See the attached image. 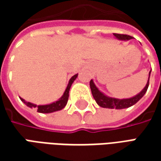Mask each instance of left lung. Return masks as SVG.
<instances>
[{"label": "left lung", "mask_w": 161, "mask_h": 161, "mask_svg": "<svg viewBox=\"0 0 161 161\" xmlns=\"http://www.w3.org/2000/svg\"><path fill=\"white\" fill-rule=\"evenodd\" d=\"M117 39L121 40H131L132 37L128 35V34H120V33H114ZM150 73L151 71L149 72V77H150ZM149 77L148 81L147 83V85L145 88L142 90L138 95H136L135 97L131 98H128V99H116V98H112L108 97L107 96H105L103 93H102L101 91L98 90L97 88L96 87V85L93 83V81L91 80L90 82V86H91V93L93 97L97 102L100 107L103 108H117V109H121V108H128V107H131L134 104H135L137 102L141 99V98L145 95V93L147 91V88L149 85Z\"/></svg>", "instance_id": "obj_1"}]
</instances>
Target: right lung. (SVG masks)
Returning a JSON list of instances; mask_svg holds the SVG:
<instances>
[{
  "instance_id": "right-lung-1",
  "label": "right lung",
  "mask_w": 161,
  "mask_h": 161,
  "mask_svg": "<svg viewBox=\"0 0 161 161\" xmlns=\"http://www.w3.org/2000/svg\"><path fill=\"white\" fill-rule=\"evenodd\" d=\"M77 74L76 75H74L73 77H71L69 81V84L67 85V88L65 91H64V93L62 96V97L60 98L58 101L55 102V103H51V104H47V105H39V106H37V105L33 104V103H31L29 102H26L24 99L20 97V100L26 105V106H28L30 108H38V112H40V113H52V112H55L58 111V110H60V109H62L65 107V105H66L67 102H68V98H69V91H70V86H71V84L74 82V80L77 78Z\"/></svg>"
}]
</instances>
